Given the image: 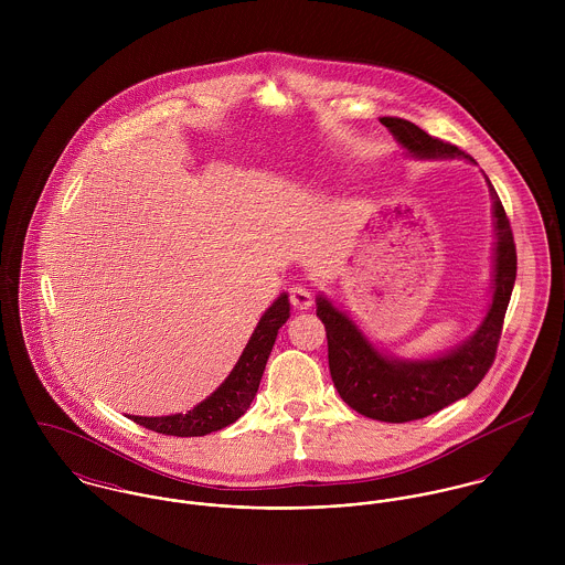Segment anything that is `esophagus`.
I'll list each match as a JSON object with an SVG mask.
<instances>
[{
	"instance_id": "esophagus-1",
	"label": "esophagus",
	"mask_w": 565,
	"mask_h": 565,
	"mask_svg": "<svg viewBox=\"0 0 565 565\" xmlns=\"http://www.w3.org/2000/svg\"><path fill=\"white\" fill-rule=\"evenodd\" d=\"M289 302H291V307L298 309V311L309 309V307L313 305V298H311L309 287H305V285H294V287L289 289Z\"/></svg>"
}]
</instances>
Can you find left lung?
<instances>
[{"label":"left lung","mask_w":565,"mask_h":565,"mask_svg":"<svg viewBox=\"0 0 565 565\" xmlns=\"http://www.w3.org/2000/svg\"><path fill=\"white\" fill-rule=\"evenodd\" d=\"M381 121L394 132L398 143L419 159L459 157L475 162L457 146L430 137L406 119L383 117ZM489 189L493 198L498 235L493 300L477 334L457 350L433 361H392L376 352L372 343H367V339L356 330V326L328 300H318V318L322 320L328 339V367L332 383L343 403L352 406L356 413L394 424L422 419L472 394L493 365L504 313L515 282L518 256L504 206L491 182Z\"/></svg>","instance_id":"1"}]
</instances>
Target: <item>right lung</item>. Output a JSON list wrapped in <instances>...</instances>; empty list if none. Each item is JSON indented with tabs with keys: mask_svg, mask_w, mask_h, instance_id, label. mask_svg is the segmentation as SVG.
<instances>
[{
	"mask_svg": "<svg viewBox=\"0 0 565 565\" xmlns=\"http://www.w3.org/2000/svg\"><path fill=\"white\" fill-rule=\"evenodd\" d=\"M287 320H289V300H287V294H282L260 318V322L252 332L243 350L239 363L213 396H209L195 408L186 411L184 415L182 413L167 415V417L130 415V419L146 426L148 430L173 435V437H202L237 422L249 408V404L258 392L260 376L265 372V363L269 359L271 345L276 341L280 326Z\"/></svg>",
	"mask_w": 565,
	"mask_h": 565,
	"instance_id": "add662e5",
	"label": "right lung"
}]
</instances>
